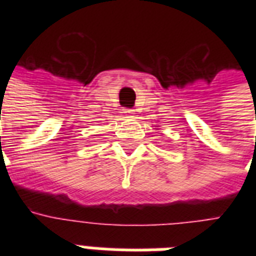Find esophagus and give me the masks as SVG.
I'll list each match as a JSON object with an SVG mask.
<instances>
[{
    "label": "esophagus",
    "instance_id": "obj_1",
    "mask_svg": "<svg viewBox=\"0 0 256 256\" xmlns=\"http://www.w3.org/2000/svg\"><path fill=\"white\" fill-rule=\"evenodd\" d=\"M124 112L128 116H136V110H132V108H126V110H124Z\"/></svg>",
    "mask_w": 256,
    "mask_h": 256
}]
</instances>
